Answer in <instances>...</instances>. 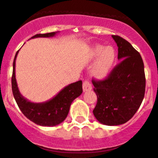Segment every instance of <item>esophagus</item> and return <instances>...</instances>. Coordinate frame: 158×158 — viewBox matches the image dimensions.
<instances>
[{
  "mask_svg": "<svg viewBox=\"0 0 158 158\" xmlns=\"http://www.w3.org/2000/svg\"><path fill=\"white\" fill-rule=\"evenodd\" d=\"M82 89H83L84 92L90 91L92 89V85L88 80H85L83 82V84H82Z\"/></svg>",
  "mask_w": 158,
  "mask_h": 158,
  "instance_id": "1",
  "label": "esophagus"
}]
</instances>
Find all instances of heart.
<instances>
[{
    "mask_svg": "<svg viewBox=\"0 0 158 158\" xmlns=\"http://www.w3.org/2000/svg\"><path fill=\"white\" fill-rule=\"evenodd\" d=\"M89 59L91 60L96 59L91 69L92 76L98 79H105L114 65L116 52L112 46L96 45L90 50Z\"/></svg>",
    "mask_w": 158,
    "mask_h": 158,
    "instance_id": "heart-1",
    "label": "heart"
}]
</instances>
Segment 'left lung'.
I'll return each mask as SVG.
<instances>
[{
    "mask_svg": "<svg viewBox=\"0 0 158 158\" xmlns=\"http://www.w3.org/2000/svg\"><path fill=\"white\" fill-rule=\"evenodd\" d=\"M120 62L106 79L93 80L97 103L93 114L99 123L118 126L127 123L140 106L145 93L144 65L140 53L130 42L112 35Z\"/></svg>",
    "mask_w": 158,
    "mask_h": 158,
    "instance_id": "8db88e82",
    "label": "left lung"
}]
</instances>
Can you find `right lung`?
<instances>
[{
	"label": "right lung",
	"mask_w": 158,
	"mask_h": 158,
	"mask_svg": "<svg viewBox=\"0 0 158 158\" xmlns=\"http://www.w3.org/2000/svg\"><path fill=\"white\" fill-rule=\"evenodd\" d=\"M57 33L59 32L38 34L31 38H51L54 37ZM18 52L19 51L16 52L14 59L11 79L12 92L18 107L28 120L36 124L43 127L57 126L62 123L67 117L73 101L82 94V81L73 82L64 87L58 94L46 102H31L21 94L15 78V62Z\"/></svg>",
	"instance_id": "add662e5"
}]
</instances>
